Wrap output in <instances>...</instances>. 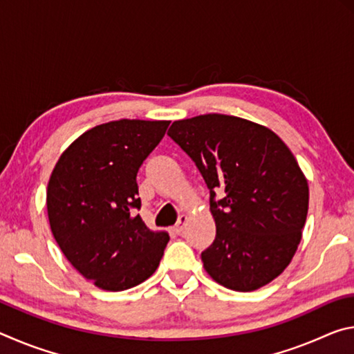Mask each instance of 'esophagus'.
<instances>
[{"label": "esophagus", "mask_w": 354, "mask_h": 354, "mask_svg": "<svg viewBox=\"0 0 354 354\" xmlns=\"http://www.w3.org/2000/svg\"><path fill=\"white\" fill-rule=\"evenodd\" d=\"M185 223H187V215H181V217L178 218V223L173 226V232H175V234H181Z\"/></svg>", "instance_id": "1"}]
</instances>
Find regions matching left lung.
<instances>
[{
	"label": "left lung",
	"mask_w": 354,
	"mask_h": 354,
	"mask_svg": "<svg viewBox=\"0 0 354 354\" xmlns=\"http://www.w3.org/2000/svg\"><path fill=\"white\" fill-rule=\"evenodd\" d=\"M169 136L211 192L217 234L201 253L209 277L237 292L279 277L301 241L309 206L308 179L286 143L262 124L223 113L178 120Z\"/></svg>",
	"instance_id": "left-lung-1"
}]
</instances>
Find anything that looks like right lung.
<instances>
[{
	"instance_id": "right-lung-1",
	"label": "right lung",
	"mask_w": 354,
	"mask_h": 354,
	"mask_svg": "<svg viewBox=\"0 0 354 354\" xmlns=\"http://www.w3.org/2000/svg\"><path fill=\"white\" fill-rule=\"evenodd\" d=\"M167 120H117L88 129L61 154L46 189L50 226L77 272L103 290H127L158 268L170 237L148 230L137 171Z\"/></svg>"
}]
</instances>
